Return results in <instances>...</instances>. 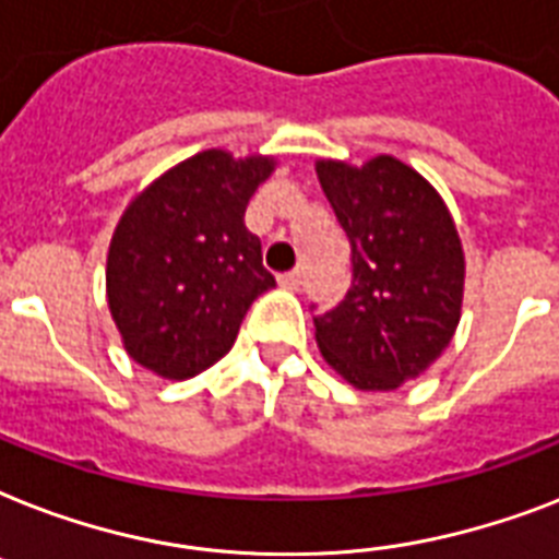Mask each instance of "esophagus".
I'll use <instances>...</instances> for the list:
<instances>
[{
    "label": "esophagus",
    "instance_id": "obj_1",
    "mask_svg": "<svg viewBox=\"0 0 559 559\" xmlns=\"http://www.w3.org/2000/svg\"><path fill=\"white\" fill-rule=\"evenodd\" d=\"M278 284L284 289H298L301 287V270H293V272H284V275H278Z\"/></svg>",
    "mask_w": 559,
    "mask_h": 559
}]
</instances>
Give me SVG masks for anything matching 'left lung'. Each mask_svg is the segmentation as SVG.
I'll return each mask as SVG.
<instances>
[{"instance_id": "8db88e82", "label": "left lung", "mask_w": 559, "mask_h": 559, "mask_svg": "<svg viewBox=\"0 0 559 559\" xmlns=\"http://www.w3.org/2000/svg\"><path fill=\"white\" fill-rule=\"evenodd\" d=\"M321 189L350 238L344 301L316 316V342L358 390H396L428 370L462 316L465 252L439 192L407 163L319 160Z\"/></svg>"}]
</instances>
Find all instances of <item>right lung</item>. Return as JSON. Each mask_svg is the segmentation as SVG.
Here are the masks:
<instances>
[{"label":"right lung","mask_w":559,"mask_h":559,"mask_svg":"<svg viewBox=\"0 0 559 559\" xmlns=\"http://www.w3.org/2000/svg\"><path fill=\"white\" fill-rule=\"evenodd\" d=\"M275 157L206 148L122 212L106 264L108 310L140 367L183 382L233 350L258 295L275 287L243 224Z\"/></svg>","instance_id":"1"}]
</instances>
